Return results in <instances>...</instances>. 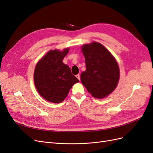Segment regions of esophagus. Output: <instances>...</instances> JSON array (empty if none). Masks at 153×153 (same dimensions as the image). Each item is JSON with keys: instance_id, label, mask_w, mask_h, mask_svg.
<instances>
[{"instance_id": "34e87169", "label": "esophagus", "mask_w": 153, "mask_h": 153, "mask_svg": "<svg viewBox=\"0 0 153 153\" xmlns=\"http://www.w3.org/2000/svg\"><path fill=\"white\" fill-rule=\"evenodd\" d=\"M76 77L78 78V80H80V75H76Z\"/></svg>"}]
</instances>
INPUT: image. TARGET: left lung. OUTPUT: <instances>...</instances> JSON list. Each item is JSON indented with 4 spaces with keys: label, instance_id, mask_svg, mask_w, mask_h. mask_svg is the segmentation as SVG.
Instances as JSON below:
<instances>
[{
    "label": "left lung",
    "instance_id": "obj_1",
    "mask_svg": "<svg viewBox=\"0 0 153 153\" xmlns=\"http://www.w3.org/2000/svg\"><path fill=\"white\" fill-rule=\"evenodd\" d=\"M86 69L80 75L82 84L96 98H103L114 91L119 80L116 60L103 45L97 42L82 47Z\"/></svg>",
    "mask_w": 153,
    "mask_h": 153
}]
</instances>
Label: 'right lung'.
<instances>
[{"label": "right lung", "mask_w": 153, "mask_h": 153, "mask_svg": "<svg viewBox=\"0 0 153 153\" xmlns=\"http://www.w3.org/2000/svg\"><path fill=\"white\" fill-rule=\"evenodd\" d=\"M69 50H50L35 68L34 81L36 89L44 99L52 103L62 102L72 86L79 82L72 75L69 67L62 62Z\"/></svg>", "instance_id": "1"}]
</instances>
